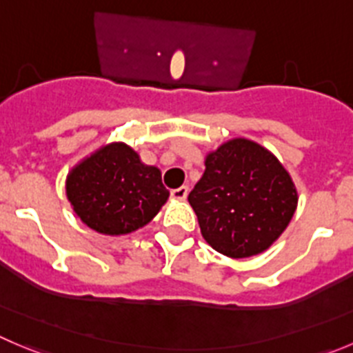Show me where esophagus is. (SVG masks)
<instances>
[{"instance_id":"1","label":"esophagus","mask_w":353,"mask_h":353,"mask_svg":"<svg viewBox=\"0 0 353 353\" xmlns=\"http://www.w3.org/2000/svg\"><path fill=\"white\" fill-rule=\"evenodd\" d=\"M187 194H189V187H185V185H182V187H179V189L171 190V197H173V199H176V201L185 199Z\"/></svg>"}]
</instances>
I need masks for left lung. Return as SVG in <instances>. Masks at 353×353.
<instances>
[{"label": "left lung", "instance_id": "left-lung-1", "mask_svg": "<svg viewBox=\"0 0 353 353\" xmlns=\"http://www.w3.org/2000/svg\"><path fill=\"white\" fill-rule=\"evenodd\" d=\"M204 166L189 194L204 241L230 258L268 250L296 211L298 192L286 168L248 139L221 143Z\"/></svg>", "mask_w": 353, "mask_h": 353}]
</instances>
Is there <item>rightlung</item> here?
<instances>
[{"label": "right lung", "mask_w": 353, "mask_h": 353, "mask_svg": "<svg viewBox=\"0 0 353 353\" xmlns=\"http://www.w3.org/2000/svg\"><path fill=\"white\" fill-rule=\"evenodd\" d=\"M65 194L83 223L105 236L135 232L170 197L159 168L143 164L123 142L107 143L76 164L67 174Z\"/></svg>", "instance_id": "obj_1"}]
</instances>
